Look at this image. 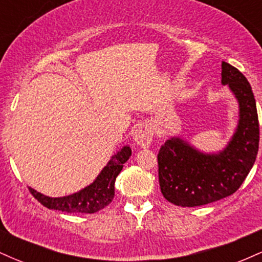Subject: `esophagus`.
Here are the masks:
<instances>
[{"label": "esophagus", "instance_id": "1", "mask_svg": "<svg viewBox=\"0 0 262 262\" xmlns=\"http://www.w3.org/2000/svg\"><path fill=\"white\" fill-rule=\"evenodd\" d=\"M154 138V127L148 122H143L135 129L133 139L141 148H149Z\"/></svg>", "mask_w": 262, "mask_h": 262}]
</instances>
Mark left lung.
Returning <instances> with one entry per match:
<instances>
[{"label":"left lung","mask_w":262,"mask_h":262,"mask_svg":"<svg viewBox=\"0 0 262 262\" xmlns=\"http://www.w3.org/2000/svg\"><path fill=\"white\" fill-rule=\"evenodd\" d=\"M222 85L229 87L239 106L237 125L223 149L204 152L180 137H170L158 154L162 196L181 207L208 204L233 194L256 160L258 118L246 77L222 62Z\"/></svg>","instance_id":"1"}]
</instances>
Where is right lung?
Returning a JSON list of instances; mask_svg holds the SVG:
<instances>
[{
	"label": "right lung",
	"mask_w": 262,
	"mask_h": 262,
	"mask_svg": "<svg viewBox=\"0 0 262 262\" xmlns=\"http://www.w3.org/2000/svg\"><path fill=\"white\" fill-rule=\"evenodd\" d=\"M132 155L129 145L122 146L121 150L112 155L106 166L101 170L92 183L73 194L62 197H49L32 187L29 192L38 202L49 209L61 210L66 213H96L112 202L114 197V182L123 169V164Z\"/></svg>",
	"instance_id": "1"
}]
</instances>
